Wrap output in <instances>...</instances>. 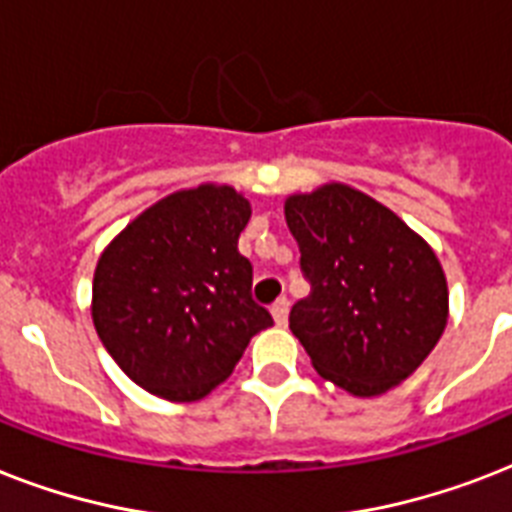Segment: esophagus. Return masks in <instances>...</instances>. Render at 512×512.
<instances>
[{
    "mask_svg": "<svg viewBox=\"0 0 512 512\" xmlns=\"http://www.w3.org/2000/svg\"><path fill=\"white\" fill-rule=\"evenodd\" d=\"M271 316H273V321L279 324V327H284V324H287V316H289V300H287V297H279V300L271 305Z\"/></svg>",
    "mask_w": 512,
    "mask_h": 512,
    "instance_id": "34e87169",
    "label": "esophagus"
}]
</instances>
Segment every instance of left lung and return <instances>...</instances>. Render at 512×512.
Instances as JSON below:
<instances>
[{
	"instance_id": "8db88e82",
	"label": "left lung",
	"mask_w": 512,
	"mask_h": 512,
	"mask_svg": "<svg viewBox=\"0 0 512 512\" xmlns=\"http://www.w3.org/2000/svg\"><path fill=\"white\" fill-rule=\"evenodd\" d=\"M284 217L311 281V295L289 313V329L313 369L358 398L401 385L449 319V287L433 247L345 183L292 193Z\"/></svg>"
}]
</instances>
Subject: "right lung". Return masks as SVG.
<instances>
[{"label": "right lung", "mask_w": 512, "mask_h": 512, "mask_svg": "<svg viewBox=\"0 0 512 512\" xmlns=\"http://www.w3.org/2000/svg\"><path fill=\"white\" fill-rule=\"evenodd\" d=\"M249 215L233 185L183 188L143 209L98 257L92 324L148 393L199 401L273 324L252 300V265L236 247Z\"/></svg>", "instance_id": "obj_1"}]
</instances>
